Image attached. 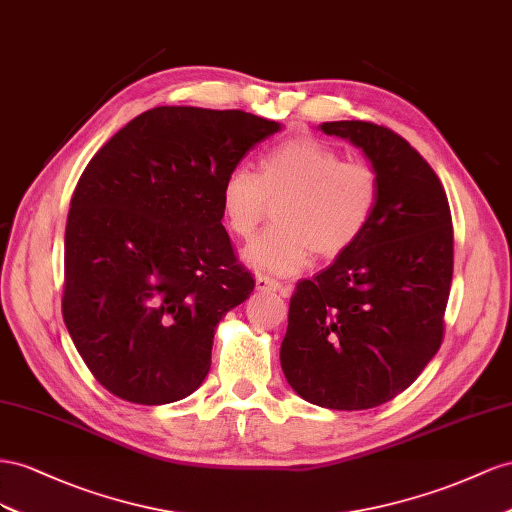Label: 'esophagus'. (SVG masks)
<instances>
[{
    "mask_svg": "<svg viewBox=\"0 0 512 512\" xmlns=\"http://www.w3.org/2000/svg\"><path fill=\"white\" fill-rule=\"evenodd\" d=\"M255 285L259 291H279V294H283V296H289V291H291L287 285L272 279V276H268V274H259Z\"/></svg>",
    "mask_w": 512,
    "mask_h": 512,
    "instance_id": "34e87169",
    "label": "esophagus"
}]
</instances>
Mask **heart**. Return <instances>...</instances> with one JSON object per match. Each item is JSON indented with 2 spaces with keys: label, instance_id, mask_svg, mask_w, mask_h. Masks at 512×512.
I'll list each match as a JSON object with an SVG mask.
<instances>
[{
  "label": "heart",
  "instance_id": "1",
  "mask_svg": "<svg viewBox=\"0 0 512 512\" xmlns=\"http://www.w3.org/2000/svg\"><path fill=\"white\" fill-rule=\"evenodd\" d=\"M382 197V180L364 160L315 137L274 143L257 160V171L231 169L218 203L227 231L248 240L276 203L274 225L246 248L257 270L294 274L311 259H337L371 227Z\"/></svg>",
  "mask_w": 512,
  "mask_h": 512
}]
</instances>
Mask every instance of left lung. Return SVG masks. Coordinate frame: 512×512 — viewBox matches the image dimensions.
<instances>
[{
	"label": "left lung",
	"mask_w": 512,
	"mask_h": 512,
	"mask_svg": "<svg viewBox=\"0 0 512 512\" xmlns=\"http://www.w3.org/2000/svg\"><path fill=\"white\" fill-rule=\"evenodd\" d=\"M382 180L367 233L289 300L281 367L302 399L369 410L397 397L444 339L452 283V218L444 186L401 135L373 122H326Z\"/></svg>",
	"instance_id": "1"
}]
</instances>
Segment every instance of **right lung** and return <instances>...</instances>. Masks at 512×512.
Returning a JSON list of instances; mask_svg holds the SVG:
<instances>
[{
    "label": "right lung",
    "mask_w": 512,
    "mask_h": 512,
    "mask_svg": "<svg viewBox=\"0 0 512 512\" xmlns=\"http://www.w3.org/2000/svg\"><path fill=\"white\" fill-rule=\"evenodd\" d=\"M279 128L240 109L156 107L81 173L66 221L62 315L87 369L118 399L173 403L206 379L216 324L255 287L218 193Z\"/></svg>",
    "instance_id": "1"
}]
</instances>
